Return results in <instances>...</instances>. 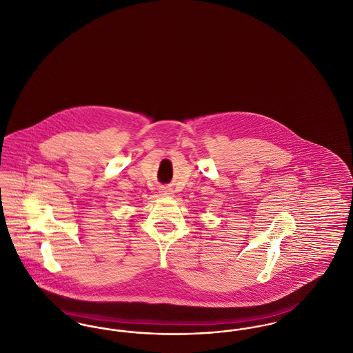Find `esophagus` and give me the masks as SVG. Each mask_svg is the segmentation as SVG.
Returning <instances> with one entry per match:
<instances>
[{"instance_id":"1","label":"esophagus","mask_w":353,"mask_h":353,"mask_svg":"<svg viewBox=\"0 0 353 353\" xmlns=\"http://www.w3.org/2000/svg\"><path fill=\"white\" fill-rule=\"evenodd\" d=\"M160 193H161L163 196H172V194H173V190H172L170 188L165 186V188H163V189L160 190Z\"/></svg>"}]
</instances>
